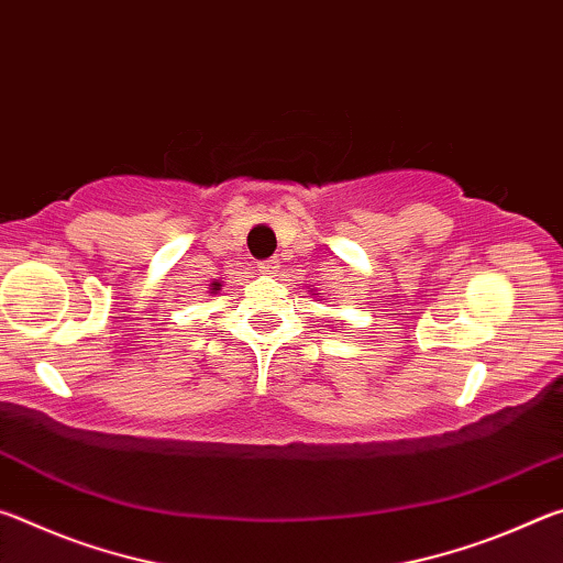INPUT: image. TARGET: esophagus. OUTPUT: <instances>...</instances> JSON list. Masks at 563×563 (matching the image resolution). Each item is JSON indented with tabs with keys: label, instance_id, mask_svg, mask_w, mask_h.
I'll use <instances>...</instances> for the list:
<instances>
[{
	"label": "esophagus",
	"instance_id": "34e87169",
	"mask_svg": "<svg viewBox=\"0 0 563 563\" xmlns=\"http://www.w3.org/2000/svg\"><path fill=\"white\" fill-rule=\"evenodd\" d=\"M258 268H261L263 273H268V275H273V273H278V268H280V261H278V258H268V261H261V263H258Z\"/></svg>",
	"mask_w": 563,
	"mask_h": 563
}]
</instances>
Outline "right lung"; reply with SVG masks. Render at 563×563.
I'll return each instance as SVG.
<instances>
[{"label":"right lung","mask_w":563,"mask_h":563,"mask_svg":"<svg viewBox=\"0 0 563 563\" xmlns=\"http://www.w3.org/2000/svg\"><path fill=\"white\" fill-rule=\"evenodd\" d=\"M213 290H221V283H213Z\"/></svg>","instance_id":"1"}]
</instances>
